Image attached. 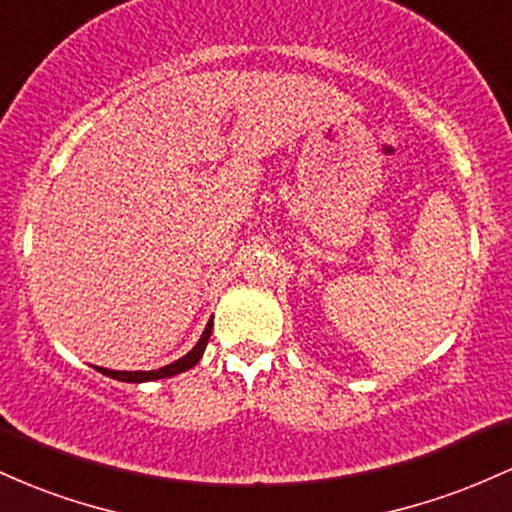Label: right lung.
I'll return each mask as SVG.
<instances>
[{
  "mask_svg": "<svg viewBox=\"0 0 512 512\" xmlns=\"http://www.w3.org/2000/svg\"><path fill=\"white\" fill-rule=\"evenodd\" d=\"M212 333V321H208V326H205L203 336H200V341L195 343V346L188 350L183 358L176 360V363L171 365H164L159 367V370H149V372H120V370H106V367H96V370L101 372V375L106 377H113V380L118 382H132V384H140V382H152V380H164V377H174L179 375V372H186L191 370V367L198 363L200 358H203L205 353V346H208V338Z\"/></svg>",
  "mask_w": 512,
  "mask_h": 512,
  "instance_id": "right-lung-1",
  "label": "right lung"
}]
</instances>
